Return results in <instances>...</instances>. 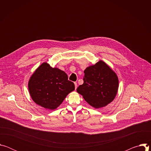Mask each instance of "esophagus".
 <instances>
[{
	"instance_id": "esophagus-1",
	"label": "esophagus",
	"mask_w": 151,
	"mask_h": 151,
	"mask_svg": "<svg viewBox=\"0 0 151 151\" xmlns=\"http://www.w3.org/2000/svg\"><path fill=\"white\" fill-rule=\"evenodd\" d=\"M75 83V90L77 88V83L76 82H74Z\"/></svg>"
}]
</instances>
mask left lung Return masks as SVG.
Returning <instances> with one entry per match:
<instances>
[{
  "instance_id": "left-lung-1",
  "label": "left lung",
  "mask_w": 151,
  "mask_h": 151,
  "mask_svg": "<svg viewBox=\"0 0 151 151\" xmlns=\"http://www.w3.org/2000/svg\"><path fill=\"white\" fill-rule=\"evenodd\" d=\"M83 83L77 92L95 109L111 103L115 98L119 87L116 73L102 60L87 67L83 72Z\"/></svg>"
}]
</instances>
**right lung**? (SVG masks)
Returning <instances> with one entry per match:
<instances>
[{
    "mask_svg": "<svg viewBox=\"0 0 151 151\" xmlns=\"http://www.w3.org/2000/svg\"><path fill=\"white\" fill-rule=\"evenodd\" d=\"M28 88L33 101L45 109L54 110L75 90L67 74L47 62L42 63L30 76Z\"/></svg>",
    "mask_w": 151,
    "mask_h": 151,
    "instance_id": "1",
    "label": "right lung"
}]
</instances>
